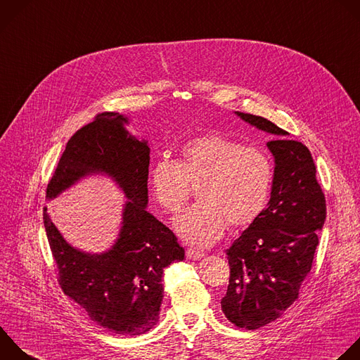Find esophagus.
<instances>
[{
	"instance_id": "obj_1",
	"label": "esophagus",
	"mask_w": 360,
	"mask_h": 360,
	"mask_svg": "<svg viewBox=\"0 0 360 360\" xmlns=\"http://www.w3.org/2000/svg\"><path fill=\"white\" fill-rule=\"evenodd\" d=\"M186 257H188L189 260H199V259L205 257V253H203V252H199V250H192V249H189V250H186Z\"/></svg>"
}]
</instances>
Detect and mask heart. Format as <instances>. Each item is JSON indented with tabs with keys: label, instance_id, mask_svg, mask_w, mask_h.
Listing matches in <instances>:
<instances>
[{
	"label": "heart",
	"instance_id": "b5f03b06",
	"mask_svg": "<svg viewBox=\"0 0 360 360\" xmlns=\"http://www.w3.org/2000/svg\"><path fill=\"white\" fill-rule=\"evenodd\" d=\"M274 167L257 147H245L224 134L207 133L186 141L179 161L161 158L150 171L158 205L176 213L198 186L199 202L175 219V230L191 246L207 248L231 229L249 226L264 210Z\"/></svg>",
	"mask_w": 360,
	"mask_h": 360
}]
</instances>
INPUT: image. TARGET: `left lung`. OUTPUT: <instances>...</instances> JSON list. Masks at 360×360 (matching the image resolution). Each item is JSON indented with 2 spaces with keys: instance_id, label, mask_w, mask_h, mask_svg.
Wrapping results in <instances>:
<instances>
[{
  "instance_id": "obj_1",
  "label": "left lung",
  "mask_w": 360,
  "mask_h": 360,
  "mask_svg": "<svg viewBox=\"0 0 360 360\" xmlns=\"http://www.w3.org/2000/svg\"><path fill=\"white\" fill-rule=\"evenodd\" d=\"M270 133L274 157L271 196L262 214L226 250L230 278L221 311L238 328L259 329L280 318L298 298L312 267L326 203L309 150L270 120L234 111Z\"/></svg>"
}]
</instances>
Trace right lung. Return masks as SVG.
Instances as JSON below:
<instances>
[{
    "instance_id": "right-lung-1",
    "label": "right lung",
    "mask_w": 360,
    "mask_h": 360,
    "mask_svg": "<svg viewBox=\"0 0 360 360\" xmlns=\"http://www.w3.org/2000/svg\"><path fill=\"white\" fill-rule=\"evenodd\" d=\"M118 112H101L68 141L46 188L55 199L80 178L104 174L129 199L123 221L110 250L90 255L70 246L44 207V224L63 292L89 318L120 335H141L157 325L164 297V269L182 262L176 236L147 212L150 147L131 136Z\"/></svg>"
}]
</instances>
